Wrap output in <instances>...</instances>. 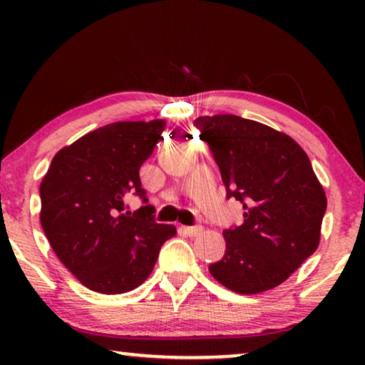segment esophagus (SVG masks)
I'll return each mask as SVG.
<instances>
[{"instance_id":"1","label":"esophagus","mask_w":365,"mask_h":365,"mask_svg":"<svg viewBox=\"0 0 365 365\" xmlns=\"http://www.w3.org/2000/svg\"><path fill=\"white\" fill-rule=\"evenodd\" d=\"M182 231H184V234H187L189 237H196L204 231V227L202 226H184Z\"/></svg>"}]
</instances>
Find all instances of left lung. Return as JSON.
I'll use <instances>...</instances> for the list:
<instances>
[{
    "mask_svg": "<svg viewBox=\"0 0 365 365\" xmlns=\"http://www.w3.org/2000/svg\"><path fill=\"white\" fill-rule=\"evenodd\" d=\"M227 197L242 204L244 222L224 231L226 252L209 272L237 294L279 286L314 254L327 199L307 154L287 136L234 114L197 118Z\"/></svg>",
    "mask_w": 365,
    "mask_h": 365,
    "instance_id": "1",
    "label": "left lung"
}]
</instances>
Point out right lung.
I'll list each match as a JSON object with an SVG mask.
<instances>
[{"instance_id": "add662e5", "label": "right lung", "mask_w": 365, "mask_h": 365, "mask_svg": "<svg viewBox=\"0 0 365 365\" xmlns=\"http://www.w3.org/2000/svg\"><path fill=\"white\" fill-rule=\"evenodd\" d=\"M164 128L163 119L108 124L58 151L43 178V231L59 261L94 292L136 289L176 234L156 222L139 179ZM129 193L143 201L134 213L123 204Z\"/></svg>"}]
</instances>
